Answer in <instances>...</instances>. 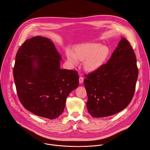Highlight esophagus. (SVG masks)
Here are the masks:
<instances>
[{
	"mask_svg": "<svg viewBox=\"0 0 150 150\" xmlns=\"http://www.w3.org/2000/svg\"><path fill=\"white\" fill-rule=\"evenodd\" d=\"M83 82V78L82 76H80L79 78V83H82Z\"/></svg>",
	"mask_w": 150,
	"mask_h": 150,
	"instance_id": "34e87169",
	"label": "esophagus"
}]
</instances>
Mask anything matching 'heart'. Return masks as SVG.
<instances>
[{
	"instance_id": "obj_1",
	"label": "heart",
	"mask_w": 150,
	"mask_h": 150,
	"mask_svg": "<svg viewBox=\"0 0 150 150\" xmlns=\"http://www.w3.org/2000/svg\"><path fill=\"white\" fill-rule=\"evenodd\" d=\"M109 54V49L108 46L98 42H88L76 47L74 52L68 50L67 59L68 65L71 67L76 66L78 60L83 61L84 70L93 72L102 66Z\"/></svg>"
}]
</instances>
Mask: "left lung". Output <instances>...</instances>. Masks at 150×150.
I'll return each mask as SVG.
<instances>
[{
  "label": "left lung",
  "instance_id": "left-lung-1",
  "mask_svg": "<svg viewBox=\"0 0 150 150\" xmlns=\"http://www.w3.org/2000/svg\"><path fill=\"white\" fill-rule=\"evenodd\" d=\"M138 75L135 54L122 37L105 65L84 79L87 108L91 116L108 117L125 109L134 96Z\"/></svg>",
  "mask_w": 150,
  "mask_h": 150
}]
</instances>
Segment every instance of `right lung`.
Returning <instances> with one entry per match:
<instances>
[{
  "instance_id": "obj_1",
  "label": "right lung",
  "mask_w": 150,
  "mask_h": 150,
  "mask_svg": "<svg viewBox=\"0 0 150 150\" xmlns=\"http://www.w3.org/2000/svg\"><path fill=\"white\" fill-rule=\"evenodd\" d=\"M62 58L49 38L27 40L17 52L13 77L18 98L33 114L56 119L69 94L79 85L77 72L60 68Z\"/></svg>"
}]
</instances>
